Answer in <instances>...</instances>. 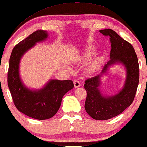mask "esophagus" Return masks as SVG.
<instances>
[{"label":"esophagus","instance_id":"1","mask_svg":"<svg viewBox=\"0 0 147 147\" xmlns=\"http://www.w3.org/2000/svg\"><path fill=\"white\" fill-rule=\"evenodd\" d=\"M74 88H79V87L81 86L80 82H78V81H77V80L74 81Z\"/></svg>","mask_w":147,"mask_h":147}]
</instances>
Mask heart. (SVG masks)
Returning a JSON list of instances; mask_svg holds the SVG:
<instances>
[{
    "label": "heart",
    "mask_w": 147,
    "mask_h": 147,
    "mask_svg": "<svg viewBox=\"0 0 147 147\" xmlns=\"http://www.w3.org/2000/svg\"><path fill=\"white\" fill-rule=\"evenodd\" d=\"M94 54H95L94 49L89 48L86 51V52H85L84 55L82 56V59L84 61H88V59L92 58V56L94 55ZM102 61H103V58H99L95 59V60L93 62L92 64H91L90 67H89V70H90L91 71H95V69H97L99 67H100V65H101Z\"/></svg>",
    "instance_id": "b5f03b06"
}]
</instances>
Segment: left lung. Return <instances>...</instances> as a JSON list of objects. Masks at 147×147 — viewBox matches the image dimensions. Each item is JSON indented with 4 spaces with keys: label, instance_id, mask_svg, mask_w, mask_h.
<instances>
[{
    "label": "left lung",
    "instance_id": "obj_1",
    "mask_svg": "<svg viewBox=\"0 0 147 147\" xmlns=\"http://www.w3.org/2000/svg\"><path fill=\"white\" fill-rule=\"evenodd\" d=\"M99 32L110 36V60L104 65L101 73L85 82L84 88L87 91L85 109L93 119L102 121L117 116L133 103L139 82V66L137 54L130 43L111 29ZM116 63L123 65L126 70L125 82L123 88L116 94L105 96L99 89L101 78L109 67Z\"/></svg>",
    "mask_w": 147,
    "mask_h": 147
}]
</instances>
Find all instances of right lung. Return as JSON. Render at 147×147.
<instances>
[{"label": "right lung", "instance_id": "right-lung-1", "mask_svg": "<svg viewBox=\"0 0 147 147\" xmlns=\"http://www.w3.org/2000/svg\"><path fill=\"white\" fill-rule=\"evenodd\" d=\"M48 37L47 31L39 30L16 45L10 55L8 71V86L17 109L38 120L52 117L58 112L63 95L74 86L71 80H50L39 89H31L23 84L19 72L21 58L36 43Z\"/></svg>", "mask_w": 147, "mask_h": 147}]
</instances>
